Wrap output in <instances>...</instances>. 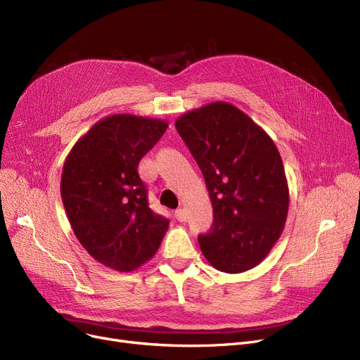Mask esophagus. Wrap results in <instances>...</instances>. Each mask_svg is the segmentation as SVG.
<instances>
[{"instance_id":"34e87169","label":"esophagus","mask_w":360,"mask_h":360,"mask_svg":"<svg viewBox=\"0 0 360 360\" xmlns=\"http://www.w3.org/2000/svg\"><path fill=\"white\" fill-rule=\"evenodd\" d=\"M175 219L178 220V221H185L186 220V213H185V210L184 209H179V210H176L175 212Z\"/></svg>"}]
</instances>
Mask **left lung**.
<instances>
[{
    "label": "left lung",
    "instance_id": "8db88e82",
    "mask_svg": "<svg viewBox=\"0 0 360 360\" xmlns=\"http://www.w3.org/2000/svg\"><path fill=\"white\" fill-rule=\"evenodd\" d=\"M175 127L200 166L213 205L201 252L224 273L254 269L280 238L289 186L274 141L245 112L213 102L184 113Z\"/></svg>",
    "mask_w": 360,
    "mask_h": 360
}]
</instances>
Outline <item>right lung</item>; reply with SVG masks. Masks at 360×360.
I'll list each match as a JSON object with an SVG mask.
<instances>
[{"mask_svg":"<svg viewBox=\"0 0 360 360\" xmlns=\"http://www.w3.org/2000/svg\"><path fill=\"white\" fill-rule=\"evenodd\" d=\"M167 122L115 113L74 144L61 176V198L72 232L103 266L132 271L156 254L169 220L153 213L139 163Z\"/></svg>","mask_w":360,"mask_h":360,"instance_id":"obj_1","label":"right lung"}]
</instances>
